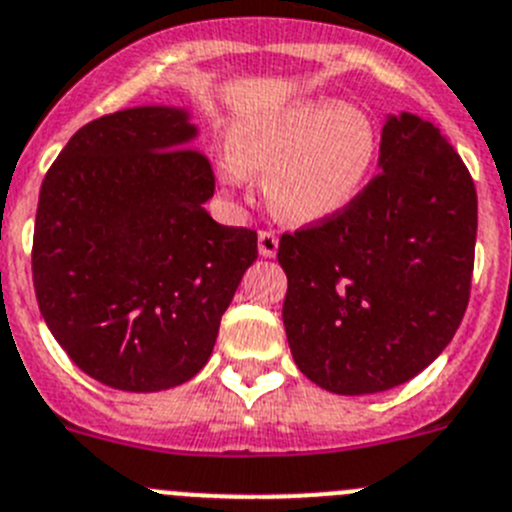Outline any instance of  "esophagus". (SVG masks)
I'll return each instance as SVG.
<instances>
[{
  "label": "esophagus",
  "mask_w": 512,
  "mask_h": 512,
  "mask_svg": "<svg viewBox=\"0 0 512 512\" xmlns=\"http://www.w3.org/2000/svg\"><path fill=\"white\" fill-rule=\"evenodd\" d=\"M279 251V236L274 231H259V253L264 259H274Z\"/></svg>",
  "instance_id": "34e87169"
}]
</instances>
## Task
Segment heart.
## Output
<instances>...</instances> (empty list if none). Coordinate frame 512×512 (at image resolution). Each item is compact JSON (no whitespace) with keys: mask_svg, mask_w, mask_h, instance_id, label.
<instances>
[{"mask_svg":"<svg viewBox=\"0 0 512 512\" xmlns=\"http://www.w3.org/2000/svg\"><path fill=\"white\" fill-rule=\"evenodd\" d=\"M378 157V131L355 103L294 101L246 116L231 131L223 175L266 172L269 208L289 223H314L348 208Z\"/></svg>","mask_w":512,"mask_h":512,"instance_id":"b5f03b06","label":"heart"}]
</instances>
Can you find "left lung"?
Returning a JSON list of instances; mask_svg holds the SVG:
<instances>
[{
	"instance_id": "8db88e82",
	"label": "left lung",
	"mask_w": 512,
	"mask_h": 512,
	"mask_svg": "<svg viewBox=\"0 0 512 512\" xmlns=\"http://www.w3.org/2000/svg\"><path fill=\"white\" fill-rule=\"evenodd\" d=\"M381 172L337 215L284 233L294 363L340 396L381 393L439 358L470 302L477 192L447 137L388 116Z\"/></svg>"
}]
</instances>
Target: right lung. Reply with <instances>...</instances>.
Instances as JSON below:
<instances>
[{
	"label": "right lung",
	"mask_w": 512,
	"mask_h": 512,
	"mask_svg": "<svg viewBox=\"0 0 512 512\" xmlns=\"http://www.w3.org/2000/svg\"><path fill=\"white\" fill-rule=\"evenodd\" d=\"M175 106H137L78 129L40 187L32 281L50 332L83 373L129 393L200 373L256 231L203 208L210 162Z\"/></svg>",
	"instance_id": "add662e5"
}]
</instances>
